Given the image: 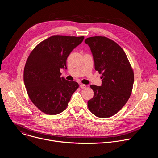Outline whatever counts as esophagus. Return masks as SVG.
<instances>
[{
	"label": "esophagus",
	"mask_w": 158,
	"mask_h": 158,
	"mask_svg": "<svg viewBox=\"0 0 158 158\" xmlns=\"http://www.w3.org/2000/svg\"><path fill=\"white\" fill-rule=\"evenodd\" d=\"M80 87H81V89H85V88L86 87V85H84V84H80Z\"/></svg>",
	"instance_id": "1"
}]
</instances>
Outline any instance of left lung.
I'll return each mask as SVG.
<instances>
[{
  "instance_id": "8db88e82",
  "label": "left lung",
  "mask_w": 158,
  "mask_h": 158,
  "mask_svg": "<svg viewBox=\"0 0 158 158\" xmlns=\"http://www.w3.org/2000/svg\"><path fill=\"white\" fill-rule=\"evenodd\" d=\"M91 48L96 71L102 74V85H91L93 98L87 106L101 118L115 115L126 104L132 93L134 72L124 50L119 44L104 36L85 40Z\"/></svg>"
}]
</instances>
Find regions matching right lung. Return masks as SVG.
I'll use <instances>...</instances> for the list:
<instances>
[{
  "label": "right lung",
  "instance_id": "1",
  "mask_svg": "<svg viewBox=\"0 0 158 158\" xmlns=\"http://www.w3.org/2000/svg\"><path fill=\"white\" fill-rule=\"evenodd\" d=\"M84 37L53 35L40 42L32 51L24 70V81L32 103L44 113L56 115L67 107L79 87L74 81L61 77L60 69Z\"/></svg>",
  "mask_w": 158,
  "mask_h": 158
}]
</instances>
